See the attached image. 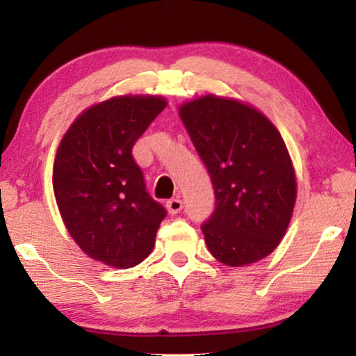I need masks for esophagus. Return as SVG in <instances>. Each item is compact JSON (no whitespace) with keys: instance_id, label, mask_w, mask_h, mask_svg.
Returning <instances> with one entry per match:
<instances>
[{"instance_id":"obj_1","label":"esophagus","mask_w":356,"mask_h":356,"mask_svg":"<svg viewBox=\"0 0 356 356\" xmlns=\"http://www.w3.org/2000/svg\"><path fill=\"white\" fill-rule=\"evenodd\" d=\"M167 209H168V212L172 213V216H175V213H178L183 209L181 199H179V197L170 199V201H167Z\"/></svg>"}]
</instances>
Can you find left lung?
<instances>
[{
    "mask_svg": "<svg viewBox=\"0 0 356 356\" xmlns=\"http://www.w3.org/2000/svg\"><path fill=\"white\" fill-rule=\"evenodd\" d=\"M211 175L216 209L201 230L222 264L241 267L279 246L293 213L296 178L284 139L261 111L204 95L179 106Z\"/></svg>",
    "mask_w": 356,
    "mask_h": 356,
    "instance_id": "left-lung-1",
    "label": "left lung"
}]
</instances>
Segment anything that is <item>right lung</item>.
I'll list each match as a JSON object with an SVG mask.
<instances>
[{"mask_svg": "<svg viewBox=\"0 0 356 356\" xmlns=\"http://www.w3.org/2000/svg\"><path fill=\"white\" fill-rule=\"evenodd\" d=\"M165 106L154 95L105 100L81 113L58 147L53 189L63 222L87 256L116 269L150 254L167 216L133 159L136 140Z\"/></svg>", "mask_w": 356, "mask_h": 356, "instance_id": "1", "label": "right lung"}]
</instances>
